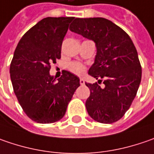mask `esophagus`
Listing matches in <instances>:
<instances>
[{"label":"esophagus","instance_id":"34e87169","mask_svg":"<svg viewBox=\"0 0 154 154\" xmlns=\"http://www.w3.org/2000/svg\"><path fill=\"white\" fill-rule=\"evenodd\" d=\"M80 84H81V85H84V78H80Z\"/></svg>","mask_w":154,"mask_h":154}]
</instances>
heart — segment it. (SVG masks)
Wrapping results in <instances>:
<instances>
[{
	"mask_svg": "<svg viewBox=\"0 0 154 154\" xmlns=\"http://www.w3.org/2000/svg\"><path fill=\"white\" fill-rule=\"evenodd\" d=\"M69 68L71 72H73L77 75H82L85 70L84 65L80 63H71L69 65Z\"/></svg>",
	"mask_w": 154,
	"mask_h": 154,
	"instance_id": "1",
	"label": "heart"
}]
</instances>
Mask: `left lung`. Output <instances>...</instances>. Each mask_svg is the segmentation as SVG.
<instances>
[{
	"instance_id": "obj_1",
	"label": "left lung",
	"mask_w": 154,
	"mask_h": 154,
	"mask_svg": "<svg viewBox=\"0 0 154 154\" xmlns=\"http://www.w3.org/2000/svg\"><path fill=\"white\" fill-rule=\"evenodd\" d=\"M70 30L95 42L97 55L88 74L104 79L103 88L85 83L90 90L88 114L101 123L116 122L130 108L140 84L136 48L125 31L104 18H76Z\"/></svg>"
}]
</instances>
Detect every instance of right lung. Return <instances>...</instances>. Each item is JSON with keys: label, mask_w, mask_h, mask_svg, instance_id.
I'll return each instance as SVG.
<instances>
[{"label": "right lung", "mask_w": 154, "mask_h": 154, "mask_svg": "<svg viewBox=\"0 0 154 154\" xmlns=\"http://www.w3.org/2000/svg\"><path fill=\"white\" fill-rule=\"evenodd\" d=\"M74 17H47L20 38L10 64L14 94L26 116L38 123H53L65 115L80 79L64 70L50 74V64L61 57V46Z\"/></svg>", "instance_id": "obj_1"}]
</instances>
